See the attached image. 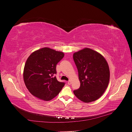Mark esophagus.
Here are the masks:
<instances>
[{
	"label": "esophagus",
	"mask_w": 132,
	"mask_h": 132,
	"mask_svg": "<svg viewBox=\"0 0 132 132\" xmlns=\"http://www.w3.org/2000/svg\"><path fill=\"white\" fill-rule=\"evenodd\" d=\"M68 85H71V80H69L68 81Z\"/></svg>",
	"instance_id": "34e87169"
}]
</instances>
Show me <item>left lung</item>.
<instances>
[{"label":"left lung","mask_w":132,"mask_h":132,"mask_svg":"<svg viewBox=\"0 0 132 132\" xmlns=\"http://www.w3.org/2000/svg\"><path fill=\"white\" fill-rule=\"evenodd\" d=\"M80 87L74 91L76 97L86 103L98 99L108 85L110 71L105 58L98 52L84 48L73 54Z\"/></svg>","instance_id":"obj_1"}]
</instances>
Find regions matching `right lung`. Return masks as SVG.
<instances>
[{
  "mask_svg": "<svg viewBox=\"0 0 132 132\" xmlns=\"http://www.w3.org/2000/svg\"><path fill=\"white\" fill-rule=\"evenodd\" d=\"M63 52L49 48H43L33 52L25 64L23 78L29 92L44 101L55 98L65 85L54 76L56 65L63 58Z\"/></svg>",
  "mask_w": 132,
  "mask_h": 132,
  "instance_id": "add662e5",
  "label": "right lung"
}]
</instances>
